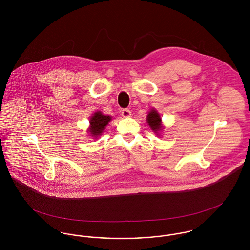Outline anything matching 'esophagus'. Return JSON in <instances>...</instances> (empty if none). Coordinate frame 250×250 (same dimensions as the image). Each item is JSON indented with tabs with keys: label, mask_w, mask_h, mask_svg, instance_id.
Instances as JSON below:
<instances>
[{
	"label": "esophagus",
	"mask_w": 250,
	"mask_h": 250,
	"mask_svg": "<svg viewBox=\"0 0 250 250\" xmlns=\"http://www.w3.org/2000/svg\"><path fill=\"white\" fill-rule=\"evenodd\" d=\"M131 114H132V112H131V110L129 108H124V109L121 110V115L123 117H130Z\"/></svg>",
	"instance_id": "esophagus-1"
}]
</instances>
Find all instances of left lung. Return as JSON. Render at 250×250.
<instances>
[{"instance_id": "obj_1", "label": "left lung", "mask_w": 250, "mask_h": 250, "mask_svg": "<svg viewBox=\"0 0 250 250\" xmlns=\"http://www.w3.org/2000/svg\"><path fill=\"white\" fill-rule=\"evenodd\" d=\"M146 121L148 123V125L150 126V128L152 129L153 132H155V134H157V136H159V132L163 130V126H162V118L161 115L158 113V111L153 108L151 109L146 117Z\"/></svg>"}]
</instances>
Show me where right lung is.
Here are the masks:
<instances>
[{
    "instance_id": "add662e5",
    "label": "right lung",
    "mask_w": 250,
    "mask_h": 250,
    "mask_svg": "<svg viewBox=\"0 0 250 250\" xmlns=\"http://www.w3.org/2000/svg\"><path fill=\"white\" fill-rule=\"evenodd\" d=\"M111 120V117L108 115L102 114L101 111H96L90 117L89 123L90 126L88 128V133L92 138L97 140L99 136L102 135L103 131L106 129L107 123Z\"/></svg>"
}]
</instances>
